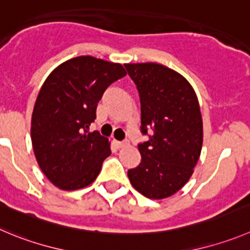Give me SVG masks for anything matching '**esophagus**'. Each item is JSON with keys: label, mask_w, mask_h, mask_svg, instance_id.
<instances>
[{"label": "esophagus", "mask_w": 250, "mask_h": 250, "mask_svg": "<svg viewBox=\"0 0 250 250\" xmlns=\"http://www.w3.org/2000/svg\"><path fill=\"white\" fill-rule=\"evenodd\" d=\"M127 142H118V141H116V146H118V148H123V146H127Z\"/></svg>", "instance_id": "obj_1"}]
</instances>
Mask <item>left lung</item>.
<instances>
[{
	"mask_svg": "<svg viewBox=\"0 0 250 250\" xmlns=\"http://www.w3.org/2000/svg\"><path fill=\"white\" fill-rule=\"evenodd\" d=\"M125 66L141 96L142 132H153L138 146L142 163L128 170V178L148 199H167L190 180L200 159L204 127L199 100L191 83L164 65Z\"/></svg>",
	"mask_w": 250,
	"mask_h": 250,
	"instance_id": "left-lung-1",
	"label": "left lung"
}]
</instances>
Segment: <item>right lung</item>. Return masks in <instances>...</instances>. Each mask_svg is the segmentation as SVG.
<instances>
[{"mask_svg":"<svg viewBox=\"0 0 250 250\" xmlns=\"http://www.w3.org/2000/svg\"><path fill=\"white\" fill-rule=\"evenodd\" d=\"M125 74L118 62L86 55L60 64L42 85L30 138L39 167L60 190H79L96 180L111 142L87 130L104 90Z\"/></svg>","mask_w":250,"mask_h":250,"instance_id":"1","label":"right lung"}]
</instances>
